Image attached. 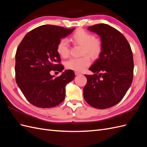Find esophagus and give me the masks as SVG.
I'll return each mask as SVG.
<instances>
[{"mask_svg": "<svg viewBox=\"0 0 147 147\" xmlns=\"http://www.w3.org/2000/svg\"><path fill=\"white\" fill-rule=\"evenodd\" d=\"M75 74L76 75H80V74H82L80 72H75Z\"/></svg>", "mask_w": 147, "mask_h": 147, "instance_id": "esophagus-1", "label": "esophagus"}]
</instances>
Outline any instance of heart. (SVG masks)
<instances>
[{"mask_svg":"<svg viewBox=\"0 0 147 147\" xmlns=\"http://www.w3.org/2000/svg\"><path fill=\"white\" fill-rule=\"evenodd\" d=\"M70 40L75 45L82 46V55L79 58H71L65 62L67 69L82 72L85 70L91 64V59L97 58L102 51V42L100 38L96 37L91 33L83 29H78L71 35ZM56 51L62 57H67L69 53V45L67 40L62 38L56 47Z\"/></svg>","mask_w":147,"mask_h":147,"instance_id":"obj_1","label":"heart"}]
</instances>
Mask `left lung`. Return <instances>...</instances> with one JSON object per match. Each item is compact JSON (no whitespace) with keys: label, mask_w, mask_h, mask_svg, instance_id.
<instances>
[{"label":"left lung","mask_w":147,"mask_h":147,"mask_svg":"<svg viewBox=\"0 0 147 147\" xmlns=\"http://www.w3.org/2000/svg\"><path fill=\"white\" fill-rule=\"evenodd\" d=\"M88 29L100 35L103 47L99 58L89 69L94 74L84 75L83 96L93 107L110 108L121 100L132 82V51L126 37L112 26L97 24Z\"/></svg>","instance_id":"8db88e82"}]
</instances>
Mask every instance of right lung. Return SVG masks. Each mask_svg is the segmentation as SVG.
I'll return each mask as SVG.
<instances>
[{"mask_svg":"<svg viewBox=\"0 0 147 147\" xmlns=\"http://www.w3.org/2000/svg\"><path fill=\"white\" fill-rule=\"evenodd\" d=\"M74 30L54 25H43L26 34L15 55V78L18 86L31 104L52 108L65 98V86L75 74L67 70L55 77L50 71L61 72L64 66L56 51L60 40Z\"/></svg>","mask_w":147,"mask_h":147,"instance_id":"add662e5","label":"right lung"}]
</instances>
